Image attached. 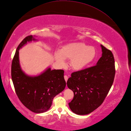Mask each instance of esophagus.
Wrapping results in <instances>:
<instances>
[{"label":"esophagus","mask_w":131,"mask_h":131,"mask_svg":"<svg viewBox=\"0 0 131 131\" xmlns=\"http://www.w3.org/2000/svg\"><path fill=\"white\" fill-rule=\"evenodd\" d=\"M64 79H65V81L67 82V80H68V76L67 75H65L64 76Z\"/></svg>","instance_id":"esophagus-1"}]
</instances>
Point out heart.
I'll return each mask as SVG.
<instances>
[{
	"instance_id": "heart-1",
	"label": "heart",
	"mask_w": 131,
	"mask_h": 131,
	"mask_svg": "<svg viewBox=\"0 0 131 131\" xmlns=\"http://www.w3.org/2000/svg\"><path fill=\"white\" fill-rule=\"evenodd\" d=\"M96 50L83 43H72L64 46L59 53L55 54V59L60 66L64 64V60L70 59L69 64L75 71H81L93 61L96 57Z\"/></svg>"
}]
</instances>
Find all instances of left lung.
<instances>
[{
    "label": "left lung",
    "mask_w": 131,
    "mask_h": 131,
    "mask_svg": "<svg viewBox=\"0 0 131 131\" xmlns=\"http://www.w3.org/2000/svg\"><path fill=\"white\" fill-rule=\"evenodd\" d=\"M102 54L96 65L72 73L67 84L74 93L69 103L70 109L78 115H85L96 110L103 102L115 75L112 53L101 45Z\"/></svg>",
    "instance_id": "1"
}]
</instances>
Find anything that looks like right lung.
Listing matches in <instances>:
<instances>
[{
	"instance_id": "add662e5",
	"label": "right lung",
	"mask_w": 131,
	"mask_h": 131,
	"mask_svg": "<svg viewBox=\"0 0 131 131\" xmlns=\"http://www.w3.org/2000/svg\"><path fill=\"white\" fill-rule=\"evenodd\" d=\"M36 40L33 36L25 37L16 50L12 63L11 75L15 91L21 102L34 113L45 112L52 106L54 97L66 87L64 71L50 68L38 76H29L22 71L19 50L27 42Z\"/></svg>"
}]
</instances>
